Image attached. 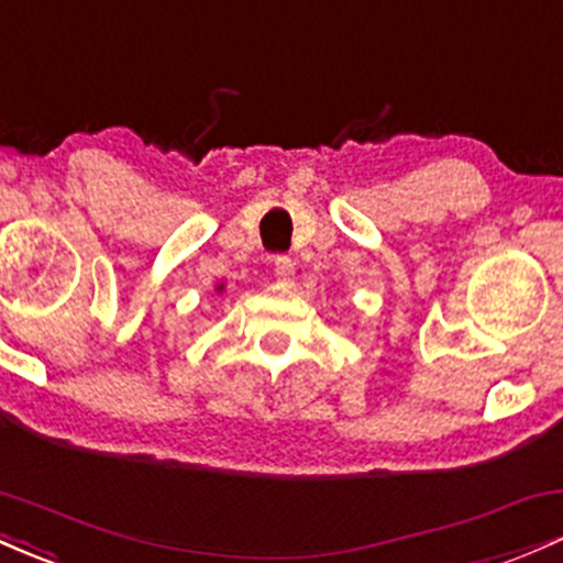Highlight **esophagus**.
<instances>
[{
    "label": "esophagus",
    "mask_w": 563,
    "mask_h": 563,
    "mask_svg": "<svg viewBox=\"0 0 563 563\" xmlns=\"http://www.w3.org/2000/svg\"><path fill=\"white\" fill-rule=\"evenodd\" d=\"M275 275L280 277L283 283H288L291 280V275H294V262L288 256H277L275 258Z\"/></svg>",
    "instance_id": "34e87169"
}]
</instances>
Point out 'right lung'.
Segmentation results:
<instances>
[{
  "mask_svg": "<svg viewBox=\"0 0 563 563\" xmlns=\"http://www.w3.org/2000/svg\"><path fill=\"white\" fill-rule=\"evenodd\" d=\"M216 291H219V294H221V291H224V283H221V286H216Z\"/></svg>",
  "mask_w": 563,
  "mask_h": 563,
  "instance_id": "obj_1",
  "label": "right lung"
}]
</instances>
